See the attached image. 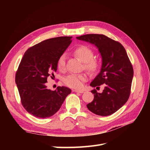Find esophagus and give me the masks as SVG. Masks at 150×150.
Listing matches in <instances>:
<instances>
[{
  "instance_id": "obj_1",
  "label": "esophagus",
  "mask_w": 150,
  "mask_h": 150,
  "mask_svg": "<svg viewBox=\"0 0 150 150\" xmlns=\"http://www.w3.org/2000/svg\"><path fill=\"white\" fill-rule=\"evenodd\" d=\"M75 92H76V93H84V91L82 90H74Z\"/></svg>"
}]
</instances>
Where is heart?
<instances>
[{"label": "heart", "mask_w": 150, "mask_h": 150, "mask_svg": "<svg viewBox=\"0 0 150 150\" xmlns=\"http://www.w3.org/2000/svg\"><path fill=\"white\" fill-rule=\"evenodd\" d=\"M75 55L84 62V68L91 73L97 72L100 68V60L93 57V51L85 45H80L73 50ZM57 68L63 71L66 68V57L64 55H60L57 62ZM87 81L86 75L84 74H70L64 79V82L68 86L76 89H81Z\"/></svg>", "instance_id": "heart-1"}]
</instances>
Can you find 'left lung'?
<instances>
[{
    "mask_svg": "<svg viewBox=\"0 0 150 150\" xmlns=\"http://www.w3.org/2000/svg\"><path fill=\"white\" fill-rule=\"evenodd\" d=\"M77 39L95 44L103 59L100 72L90 86L97 89L103 85L104 90L102 93L91 90L94 98L87 108L98 115H110L126 103L131 93L133 69L126 50L118 41L102 34H87Z\"/></svg>",
    "mask_w": 150,
    "mask_h": 150,
    "instance_id": "obj_1",
    "label": "left lung"
}]
</instances>
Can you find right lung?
Listing matches in <instances>:
<instances>
[{"mask_svg": "<svg viewBox=\"0 0 150 150\" xmlns=\"http://www.w3.org/2000/svg\"><path fill=\"white\" fill-rule=\"evenodd\" d=\"M71 37L46 39L28 49L15 75V82L22 105L28 113L38 118L53 115L61 107L69 88L58 86L56 90L46 88L48 77L57 71V62L71 42Z\"/></svg>", "mask_w": 150, "mask_h": 150, "instance_id": "obj_1", "label": "right lung"}]
</instances>
